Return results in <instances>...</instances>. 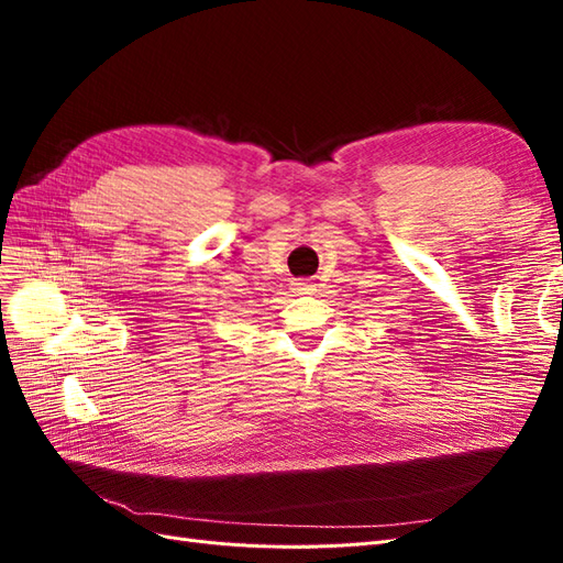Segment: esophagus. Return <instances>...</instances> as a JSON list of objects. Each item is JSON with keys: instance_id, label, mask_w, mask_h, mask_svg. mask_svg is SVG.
I'll return each instance as SVG.
<instances>
[{"instance_id": "obj_1", "label": "esophagus", "mask_w": 563, "mask_h": 563, "mask_svg": "<svg viewBox=\"0 0 563 563\" xmlns=\"http://www.w3.org/2000/svg\"><path fill=\"white\" fill-rule=\"evenodd\" d=\"M296 291H300V294H308V291H312V284H310V282H305V279H300V282H296Z\"/></svg>"}]
</instances>
